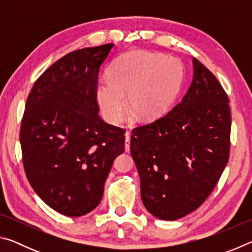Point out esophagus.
Listing matches in <instances>:
<instances>
[{
	"label": "esophagus",
	"instance_id": "obj_1",
	"mask_svg": "<svg viewBox=\"0 0 252 252\" xmlns=\"http://www.w3.org/2000/svg\"><path fill=\"white\" fill-rule=\"evenodd\" d=\"M130 140H131V138H130V132L127 131L126 133V146H125L126 152L130 151Z\"/></svg>",
	"mask_w": 252,
	"mask_h": 252
}]
</instances>
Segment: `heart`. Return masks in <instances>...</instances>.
<instances>
[{
  "mask_svg": "<svg viewBox=\"0 0 252 252\" xmlns=\"http://www.w3.org/2000/svg\"><path fill=\"white\" fill-rule=\"evenodd\" d=\"M185 78L178 59L162 53L135 51L111 63L108 78L96 84L95 96L104 119L120 123L127 105L143 120H155L167 112L180 92Z\"/></svg>",
  "mask_w": 252,
  "mask_h": 252,
  "instance_id": "b5f03b06",
  "label": "heart"
}]
</instances>
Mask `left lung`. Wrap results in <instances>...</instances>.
Returning a JSON list of instances; mask_svg holds the SVG:
<instances>
[{
    "label": "left lung",
    "mask_w": 252,
    "mask_h": 252,
    "mask_svg": "<svg viewBox=\"0 0 252 252\" xmlns=\"http://www.w3.org/2000/svg\"><path fill=\"white\" fill-rule=\"evenodd\" d=\"M192 65V82L182 100L131 135L142 202L162 220L180 219L201 206L229 160L228 95L195 58Z\"/></svg>",
    "instance_id": "left-lung-1"
}]
</instances>
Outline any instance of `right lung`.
Returning a JSON list of instances; mask_svg holds the SVG:
<instances>
[{"label":"right lung","instance_id":"1","mask_svg":"<svg viewBox=\"0 0 252 252\" xmlns=\"http://www.w3.org/2000/svg\"><path fill=\"white\" fill-rule=\"evenodd\" d=\"M114 44L76 50L42 74L28 96L21 123L23 165L35 193L67 217L95 209L125 130L99 117L95 89Z\"/></svg>","mask_w":252,"mask_h":252}]
</instances>
